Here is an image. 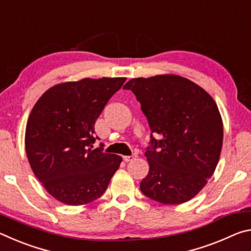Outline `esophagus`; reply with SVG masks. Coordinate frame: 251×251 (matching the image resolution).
<instances>
[{"label": "esophagus", "instance_id": "1", "mask_svg": "<svg viewBox=\"0 0 251 251\" xmlns=\"http://www.w3.org/2000/svg\"><path fill=\"white\" fill-rule=\"evenodd\" d=\"M136 157H137L136 155H131V156H124V157H123V158H124V160L126 161V163H128V161L134 160Z\"/></svg>", "mask_w": 251, "mask_h": 251}]
</instances>
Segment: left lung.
Returning a JSON list of instances; mask_svg holds the SVG:
<instances>
[{
    "mask_svg": "<svg viewBox=\"0 0 251 251\" xmlns=\"http://www.w3.org/2000/svg\"><path fill=\"white\" fill-rule=\"evenodd\" d=\"M141 103L151 135L145 156L150 172L142 193L164 205L194 198L219 161L224 126L214 99L192 80L175 74L131 78L125 84Z\"/></svg>",
    "mask_w": 251,
    "mask_h": 251,
    "instance_id": "obj_1",
    "label": "left lung"
}]
</instances>
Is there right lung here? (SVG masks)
Wrapping results in <instances>:
<instances>
[{
  "mask_svg": "<svg viewBox=\"0 0 251 251\" xmlns=\"http://www.w3.org/2000/svg\"><path fill=\"white\" fill-rule=\"evenodd\" d=\"M126 77L83 78L49 88L36 101L25 129L34 175L59 202L79 206L107 189L122 157L93 147L94 125ZM103 146V145H101Z\"/></svg>",
  "mask_w": 251,
  "mask_h": 251,
  "instance_id": "right-lung-1",
  "label": "right lung"
}]
</instances>
